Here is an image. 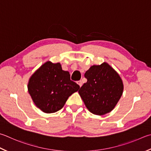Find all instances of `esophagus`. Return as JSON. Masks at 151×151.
Here are the masks:
<instances>
[{"label": "esophagus", "instance_id": "esophagus-1", "mask_svg": "<svg viewBox=\"0 0 151 151\" xmlns=\"http://www.w3.org/2000/svg\"><path fill=\"white\" fill-rule=\"evenodd\" d=\"M76 83H77L79 85V86H80V87H81L82 85H83V82H82L81 81H77V82H76Z\"/></svg>", "mask_w": 151, "mask_h": 151}]
</instances>
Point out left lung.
<instances>
[{
    "label": "left lung",
    "instance_id": "1",
    "mask_svg": "<svg viewBox=\"0 0 151 151\" xmlns=\"http://www.w3.org/2000/svg\"><path fill=\"white\" fill-rule=\"evenodd\" d=\"M84 76L87 82L78 93L88 109L98 116L110 112L123 93V84L118 74L104 63L101 65H93Z\"/></svg>",
    "mask_w": 151,
    "mask_h": 151
}]
</instances>
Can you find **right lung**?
Here are the masks:
<instances>
[{"label":"right lung","instance_id":"obj_1","mask_svg":"<svg viewBox=\"0 0 151 151\" xmlns=\"http://www.w3.org/2000/svg\"><path fill=\"white\" fill-rule=\"evenodd\" d=\"M28 88L37 108L51 114L63 108L68 97L80 86L70 80L69 73L62 70L59 63L47 61L31 76Z\"/></svg>","mask_w":151,"mask_h":151}]
</instances>
